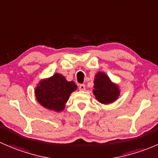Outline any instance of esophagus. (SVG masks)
Instances as JSON below:
<instances>
[{
  "label": "esophagus",
  "instance_id": "1",
  "mask_svg": "<svg viewBox=\"0 0 158 158\" xmlns=\"http://www.w3.org/2000/svg\"><path fill=\"white\" fill-rule=\"evenodd\" d=\"M85 84H80L79 85V90H85Z\"/></svg>",
  "mask_w": 158,
  "mask_h": 158
}]
</instances>
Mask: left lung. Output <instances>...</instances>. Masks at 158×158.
<instances>
[{
	"label": "left lung",
	"instance_id": "8db88e82",
	"mask_svg": "<svg viewBox=\"0 0 158 158\" xmlns=\"http://www.w3.org/2000/svg\"><path fill=\"white\" fill-rule=\"evenodd\" d=\"M94 94L99 102L107 104L113 103L118 98L119 90L116 84H113L105 73L99 72L94 80Z\"/></svg>",
	"mask_w": 158,
	"mask_h": 158
}]
</instances>
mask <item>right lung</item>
I'll list each match as a JSON object with an SVG mask.
<instances>
[{
  "mask_svg": "<svg viewBox=\"0 0 158 158\" xmlns=\"http://www.w3.org/2000/svg\"><path fill=\"white\" fill-rule=\"evenodd\" d=\"M77 89L73 81H68L64 76L55 74L50 78L40 82L35 90V97L44 107L55 111L64 110L70 94Z\"/></svg>",
  "mask_w": 158,
  "mask_h": 158,
  "instance_id": "add662e5",
  "label": "right lung"
}]
</instances>
